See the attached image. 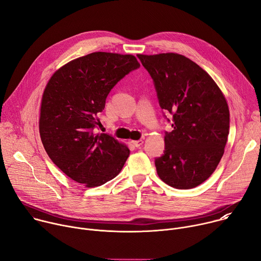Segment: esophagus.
<instances>
[{
  "label": "esophagus",
  "mask_w": 261,
  "mask_h": 261,
  "mask_svg": "<svg viewBox=\"0 0 261 261\" xmlns=\"http://www.w3.org/2000/svg\"><path fill=\"white\" fill-rule=\"evenodd\" d=\"M132 143H133L134 146L139 147V146L143 143V140H142V139H140V140H132Z\"/></svg>",
  "instance_id": "1"
}]
</instances>
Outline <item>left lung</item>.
I'll list each match as a JSON object with an SVG mask.
<instances>
[{
    "mask_svg": "<svg viewBox=\"0 0 261 261\" xmlns=\"http://www.w3.org/2000/svg\"><path fill=\"white\" fill-rule=\"evenodd\" d=\"M151 74L162 109L172 115L165 151L155 161L159 177L175 189H191L217 168L229 133L225 96L200 66L185 56L137 55Z\"/></svg>",
    "mask_w": 261,
    "mask_h": 261,
    "instance_id": "8db88e82",
    "label": "left lung"
}]
</instances>
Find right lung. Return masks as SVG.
I'll list each match as a JSON object with an SVG mask.
<instances>
[{
	"mask_svg": "<svg viewBox=\"0 0 261 261\" xmlns=\"http://www.w3.org/2000/svg\"><path fill=\"white\" fill-rule=\"evenodd\" d=\"M140 66L132 55L96 51L74 59L49 79L41 99L39 133L51 161L87 188L116 177L129 157L128 146L106 133L97 114L110 90Z\"/></svg>",
	"mask_w": 261,
	"mask_h": 261,
	"instance_id": "obj_1",
	"label": "right lung"
}]
</instances>
